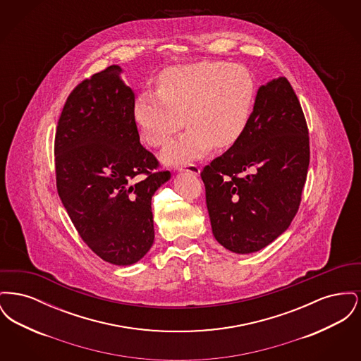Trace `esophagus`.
Segmentation results:
<instances>
[{
    "label": "esophagus",
    "mask_w": 361,
    "mask_h": 361,
    "mask_svg": "<svg viewBox=\"0 0 361 361\" xmlns=\"http://www.w3.org/2000/svg\"><path fill=\"white\" fill-rule=\"evenodd\" d=\"M178 171H180V172H188L190 173V174L197 176V174L200 173V168H199L197 165H195V164H188V165L180 166V168H178Z\"/></svg>",
    "instance_id": "obj_1"
}]
</instances>
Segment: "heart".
<instances>
[{
	"instance_id": "obj_1",
	"label": "heart",
	"mask_w": 361,
	"mask_h": 361,
	"mask_svg": "<svg viewBox=\"0 0 361 361\" xmlns=\"http://www.w3.org/2000/svg\"><path fill=\"white\" fill-rule=\"evenodd\" d=\"M255 100L256 84L249 70L202 61L165 70L158 90L137 94L133 115L142 137L154 147L164 146L185 121L188 130L162 152L166 164L181 166L209 153L214 145L224 149L237 143L249 126Z\"/></svg>"
}]
</instances>
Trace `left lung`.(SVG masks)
<instances>
[{"label": "left lung", "mask_w": 361, "mask_h": 361, "mask_svg": "<svg viewBox=\"0 0 361 361\" xmlns=\"http://www.w3.org/2000/svg\"><path fill=\"white\" fill-rule=\"evenodd\" d=\"M309 130L286 77L259 86L243 135L200 173L212 234L233 253H255L281 235L302 200Z\"/></svg>", "instance_id": "8db88e82"}]
</instances>
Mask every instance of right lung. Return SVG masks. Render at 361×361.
Wrapping results in <instances>:
<instances>
[{
	"instance_id": "right-lung-1",
	"label": "right lung",
	"mask_w": 361,
	"mask_h": 361,
	"mask_svg": "<svg viewBox=\"0 0 361 361\" xmlns=\"http://www.w3.org/2000/svg\"><path fill=\"white\" fill-rule=\"evenodd\" d=\"M112 65L70 93L55 134L56 189L86 245L131 265L154 242L152 197L171 178L139 142L134 92Z\"/></svg>"
}]
</instances>
